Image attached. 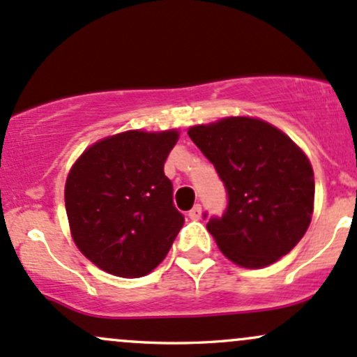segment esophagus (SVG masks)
<instances>
[{"label": "esophagus", "mask_w": 357, "mask_h": 357, "mask_svg": "<svg viewBox=\"0 0 357 357\" xmlns=\"http://www.w3.org/2000/svg\"><path fill=\"white\" fill-rule=\"evenodd\" d=\"M201 214H202V208L199 204H195L194 208L189 211V218H190V220H199V218H201Z\"/></svg>", "instance_id": "34e87169"}]
</instances>
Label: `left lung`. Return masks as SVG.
Returning <instances> with one entry per match:
<instances>
[{"label": "left lung", "mask_w": 357, "mask_h": 357, "mask_svg": "<svg viewBox=\"0 0 357 357\" xmlns=\"http://www.w3.org/2000/svg\"><path fill=\"white\" fill-rule=\"evenodd\" d=\"M187 134L228 192L225 216L208 223L226 259L262 269L289 254L308 229L315 202L305 151L281 129L248 116L190 126Z\"/></svg>", "instance_id": "8db88e82"}]
</instances>
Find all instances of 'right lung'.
Listing matches in <instances>:
<instances>
[{
	"instance_id": "1",
	"label": "right lung",
	"mask_w": 357,
	"mask_h": 357,
	"mask_svg": "<svg viewBox=\"0 0 357 357\" xmlns=\"http://www.w3.org/2000/svg\"><path fill=\"white\" fill-rule=\"evenodd\" d=\"M180 132L131 129L97 141L73 163L64 185L78 250L117 278H143L167 257L183 225L163 165Z\"/></svg>"
}]
</instances>
